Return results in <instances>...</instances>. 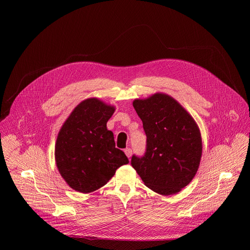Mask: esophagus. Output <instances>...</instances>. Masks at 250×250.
Wrapping results in <instances>:
<instances>
[{
    "label": "esophagus",
    "mask_w": 250,
    "mask_h": 250,
    "mask_svg": "<svg viewBox=\"0 0 250 250\" xmlns=\"http://www.w3.org/2000/svg\"><path fill=\"white\" fill-rule=\"evenodd\" d=\"M125 155L128 157L132 156V154H133V152H132V149H129V148H126V149H125Z\"/></svg>",
    "instance_id": "1"
}]
</instances>
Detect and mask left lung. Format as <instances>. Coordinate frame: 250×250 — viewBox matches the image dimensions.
Returning <instances> with one entry per match:
<instances>
[{
	"label": "left lung",
	"instance_id": "8db88e82",
	"mask_svg": "<svg viewBox=\"0 0 250 250\" xmlns=\"http://www.w3.org/2000/svg\"><path fill=\"white\" fill-rule=\"evenodd\" d=\"M133 106L143 122L147 145L143 157H132V166L153 191L162 195L179 192L200 166L203 145L198 125L164 93L136 99Z\"/></svg>",
	"mask_w": 250,
	"mask_h": 250
}]
</instances>
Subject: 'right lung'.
Returning a JSON list of instances; mask_svg holds the SVG:
<instances>
[{
	"mask_svg": "<svg viewBox=\"0 0 250 250\" xmlns=\"http://www.w3.org/2000/svg\"><path fill=\"white\" fill-rule=\"evenodd\" d=\"M115 110L97 98L79 103L61 127L55 148L59 172L73 189L89 193L106 185L116 169L127 164L115 148L106 124Z\"/></svg>",
	"mask_w": 250,
	"mask_h": 250,
	"instance_id": "add662e5",
	"label": "right lung"
}]
</instances>
